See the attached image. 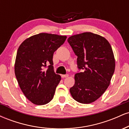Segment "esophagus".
I'll list each match as a JSON object with an SVG mask.
<instances>
[{"instance_id":"obj_1","label":"esophagus","mask_w":129,"mask_h":129,"mask_svg":"<svg viewBox=\"0 0 129 129\" xmlns=\"http://www.w3.org/2000/svg\"><path fill=\"white\" fill-rule=\"evenodd\" d=\"M69 75H68V74H67V75H61V77L62 78H67V77H69Z\"/></svg>"}]
</instances>
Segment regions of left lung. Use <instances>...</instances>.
I'll list each match as a JSON object with an SVG mask.
<instances>
[{
    "instance_id": "1",
    "label": "left lung",
    "mask_w": 129,
    "mask_h": 129,
    "mask_svg": "<svg viewBox=\"0 0 129 129\" xmlns=\"http://www.w3.org/2000/svg\"><path fill=\"white\" fill-rule=\"evenodd\" d=\"M67 41L78 56V69L83 70L75 74L70 91L78 103H93L107 90L115 72L112 47L104 38L90 32L74 35Z\"/></svg>"
}]
</instances>
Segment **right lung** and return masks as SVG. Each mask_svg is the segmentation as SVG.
Wrapping results in <instances>:
<instances>
[{
    "mask_svg": "<svg viewBox=\"0 0 129 129\" xmlns=\"http://www.w3.org/2000/svg\"><path fill=\"white\" fill-rule=\"evenodd\" d=\"M67 36L39 33L25 40L19 46L14 72L24 95L36 105L51 101L61 77L54 73L53 53Z\"/></svg>",
    "mask_w": 129,
    "mask_h": 129,
    "instance_id": "obj_1",
    "label": "right lung"
}]
</instances>
